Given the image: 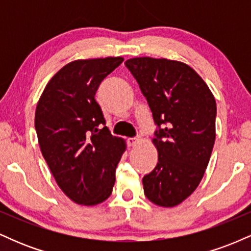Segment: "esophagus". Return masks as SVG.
Listing matches in <instances>:
<instances>
[{
  "instance_id": "1",
  "label": "esophagus",
  "mask_w": 251,
  "mask_h": 251,
  "mask_svg": "<svg viewBox=\"0 0 251 251\" xmlns=\"http://www.w3.org/2000/svg\"><path fill=\"white\" fill-rule=\"evenodd\" d=\"M127 144H128V146L133 148V146H137L138 144H139V139H138V138H128Z\"/></svg>"
}]
</instances>
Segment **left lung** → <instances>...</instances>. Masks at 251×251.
<instances>
[{
    "mask_svg": "<svg viewBox=\"0 0 251 251\" xmlns=\"http://www.w3.org/2000/svg\"><path fill=\"white\" fill-rule=\"evenodd\" d=\"M148 100L158 129L152 143L158 163L144 176V194L155 205L172 208L200 185L216 138V101L189 65L143 56L125 62Z\"/></svg>",
    "mask_w": 251,
    "mask_h": 251,
    "instance_id": "left-lung-1",
    "label": "left lung"
}]
</instances>
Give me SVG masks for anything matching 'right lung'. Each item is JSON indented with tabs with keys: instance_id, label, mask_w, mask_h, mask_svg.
<instances>
[{
	"instance_id": "right-lung-1",
	"label": "right lung",
	"mask_w": 251,
	"mask_h": 251,
	"mask_svg": "<svg viewBox=\"0 0 251 251\" xmlns=\"http://www.w3.org/2000/svg\"><path fill=\"white\" fill-rule=\"evenodd\" d=\"M123 57L75 60L43 89L35 111L40 149L59 188L74 203L97 205L111 196L124 139L105 126L98 87Z\"/></svg>"
}]
</instances>
